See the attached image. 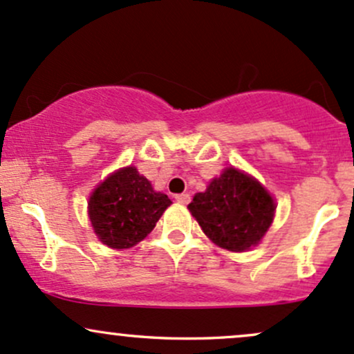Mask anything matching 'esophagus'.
Returning a JSON list of instances; mask_svg holds the SVG:
<instances>
[{"mask_svg":"<svg viewBox=\"0 0 354 354\" xmlns=\"http://www.w3.org/2000/svg\"><path fill=\"white\" fill-rule=\"evenodd\" d=\"M174 200H176L178 203H183V205H186V203H189V200H192V196H189L188 193H180V195L174 196Z\"/></svg>","mask_w":354,"mask_h":354,"instance_id":"esophagus-1","label":"esophagus"}]
</instances>
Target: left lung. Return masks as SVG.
<instances>
[{
  "label": "left lung",
  "instance_id": "1",
  "mask_svg": "<svg viewBox=\"0 0 354 354\" xmlns=\"http://www.w3.org/2000/svg\"><path fill=\"white\" fill-rule=\"evenodd\" d=\"M188 208L213 243L243 252L269 230L275 203L254 178L228 168L207 192L195 195Z\"/></svg>",
  "mask_w": 354,
  "mask_h": 354
}]
</instances>
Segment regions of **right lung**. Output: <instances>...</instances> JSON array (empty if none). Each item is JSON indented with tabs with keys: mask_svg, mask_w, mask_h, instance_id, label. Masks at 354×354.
Segmentation results:
<instances>
[{
	"mask_svg": "<svg viewBox=\"0 0 354 354\" xmlns=\"http://www.w3.org/2000/svg\"><path fill=\"white\" fill-rule=\"evenodd\" d=\"M171 205L138 169H119L92 193L88 216L100 242L111 248H131L151 234Z\"/></svg>",
	"mask_w": 354,
	"mask_h": 354,
	"instance_id": "obj_1",
	"label": "right lung"
}]
</instances>
